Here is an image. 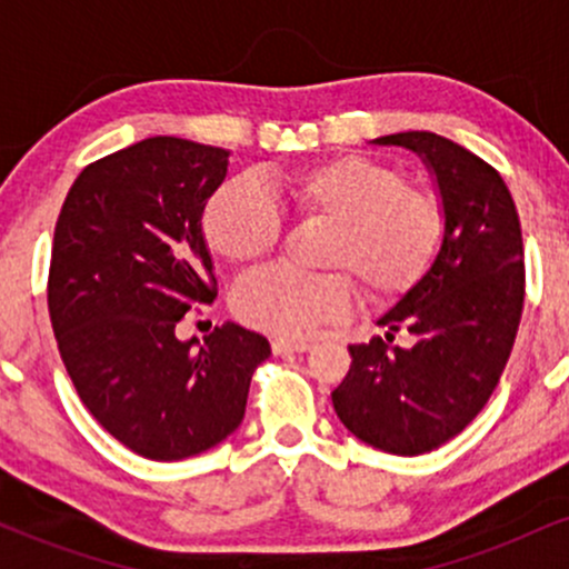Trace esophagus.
I'll list each match as a JSON object with an SVG mask.
<instances>
[{
	"mask_svg": "<svg viewBox=\"0 0 569 569\" xmlns=\"http://www.w3.org/2000/svg\"><path fill=\"white\" fill-rule=\"evenodd\" d=\"M312 345L310 342H291V339H272V352L276 356H286V352H307Z\"/></svg>",
	"mask_w": 569,
	"mask_h": 569,
	"instance_id": "obj_1",
	"label": "esophagus"
}]
</instances>
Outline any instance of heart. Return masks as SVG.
<instances>
[{
	"instance_id": "b5f03b06",
	"label": "heart",
	"mask_w": 569,
	"mask_h": 569,
	"mask_svg": "<svg viewBox=\"0 0 569 569\" xmlns=\"http://www.w3.org/2000/svg\"><path fill=\"white\" fill-rule=\"evenodd\" d=\"M291 211L329 227L321 264L331 272L297 276L264 267L240 278L232 312L251 329L302 339L348 316L356 286L371 305H390L415 289L439 253L447 213L436 192L407 184V173L367 154H339L297 168L280 184ZM283 217L270 189L234 176L211 194L202 234L213 253L234 264L257 262L278 246Z\"/></svg>"
}]
</instances>
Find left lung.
I'll list each match as a JSON object with an SVG mask.
<instances>
[{
	"mask_svg": "<svg viewBox=\"0 0 569 569\" xmlns=\"http://www.w3.org/2000/svg\"><path fill=\"white\" fill-rule=\"evenodd\" d=\"M422 154L447 213L426 278L385 312L382 337L350 345V371L331 393L342 426L390 455H426L473 422L498 388L525 307V246L513 198L489 162L460 143L409 130L377 139Z\"/></svg>",
	"mask_w": 569,
	"mask_h": 569,
	"instance_id": "left-lung-1",
	"label": "left lung"
}]
</instances>
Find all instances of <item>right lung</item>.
Masks as SVG:
<instances>
[{
  "mask_svg": "<svg viewBox=\"0 0 569 569\" xmlns=\"http://www.w3.org/2000/svg\"><path fill=\"white\" fill-rule=\"evenodd\" d=\"M230 152L154 136L90 162L56 221L48 310L77 396L107 433L149 460H184L246 415L270 342L224 323L194 352L176 339L213 302L202 211Z\"/></svg>",
  "mask_w": 569,
  "mask_h": 569,
  "instance_id": "add662e5",
  "label": "right lung"
}]
</instances>
